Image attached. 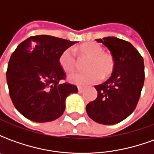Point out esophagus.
<instances>
[{
    "label": "esophagus",
    "mask_w": 154,
    "mask_h": 154,
    "mask_svg": "<svg viewBox=\"0 0 154 154\" xmlns=\"http://www.w3.org/2000/svg\"><path fill=\"white\" fill-rule=\"evenodd\" d=\"M83 90H84V88H83V87L78 86V92H79V93H82Z\"/></svg>",
    "instance_id": "1"
}]
</instances>
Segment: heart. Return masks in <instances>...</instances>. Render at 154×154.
Here are the masks:
<instances>
[{
    "mask_svg": "<svg viewBox=\"0 0 154 154\" xmlns=\"http://www.w3.org/2000/svg\"><path fill=\"white\" fill-rule=\"evenodd\" d=\"M103 47L94 42H85L77 48L80 55L89 57L85 64L84 72H73L69 76V82L77 85L96 83L112 73L114 68V59L109 53L103 52ZM59 64L63 70L67 72L73 71L76 67V56L72 48L63 50L59 56Z\"/></svg>",
    "mask_w": 154,
    "mask_h": 154,
    "instance_id": "heart-1",
    "label": "heart"
}]
</instances>
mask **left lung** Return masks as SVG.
<instances>
[{"instance_id": "obj_1", "label": "left lung", "mask_w": 154, "mask_h": 154, "mask_svg": "<svg viewBox=\"0 0 154 154\" xmlns=\"http://www.w3.org/2000/svg\"><path fill=\"white\" fill-rule=\"evenodd\" d=\"M109 49L114 59L112 75L95 85L97 97L86 105L87 114L94 122L114 125L135 109L145 81L143 57L129 42L114 37L96 39Z\"/></svg>"}]
</instances>
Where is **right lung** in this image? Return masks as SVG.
Wrapping results in <instances>:
<instances>
[{
  "mask_svg": "<svg viewBox=\"0 0 154 154\" xmlns=\"http://www.w3.org/2000/svg\"><path fill=\"white\" fill-rule=\"evenodd\" d=\"M75 42L37 35L21 42L12 53L6 72L7 84L13 105L24 117L47 122L63 114L66 97L78 89L74 85L60 82L66 74L58 59L61 52Z\"/></svg>",
  "mask_w": 154,
  "mask_h": 154,
  "instance_id": "right-lung-1",
  "label": "right lung"
}]
</instances>
